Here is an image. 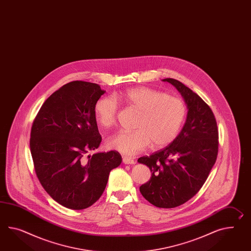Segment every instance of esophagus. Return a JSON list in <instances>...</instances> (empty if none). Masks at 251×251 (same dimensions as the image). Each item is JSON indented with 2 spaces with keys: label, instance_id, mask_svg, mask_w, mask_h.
Instances as JSON below:
<instances>
[{
  "label": "esophagus",
  "instance_id": "1",
  "mask_svg": "<svg viewBox=\"0 0 251 251\" xmlns=\"http://www.w3.org/2000/svg\"><path fill=\"white\" fill-rule=\"evenodd\" d=\"M123 161L124 164H135L136 163L134 159H130V158H128V157H124L123 159Z\"/></svg>",
  "mask_w": 251,
  "mask_h": 251
}]
</instances>
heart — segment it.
I'll return each mask as SVG.
<instances>
[{
	"label": "heart",
	"mask_w": 251,
	"mask_h": 251,
	"mask_svg": "<svg viewBox=\"0 0 251 251\" xmlns=\"http://www.w3.org/2000/svg\"><path fill=\"white\" fill-rule=\"evenodd\" d=\"M116 101L139 112L134 124L136 129L119 131L107 142L110 149L127 156L141 152L151 143L153 149L171 144L179 133L186 117V106L180 99L147 87H137L116 94L113 99L99 100L95 117L104 128L116 123Z\"/></svg>",
	"instance_id": "1"
}]
</instances>
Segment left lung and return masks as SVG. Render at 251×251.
<instances>
[{
	"instance_id": "left-lung-1",
	"label": "left lung",
	"mask_w": 251,
	"mask_h": 251,
	"mask_svg": "<svg viewBox=\"0 0 251 251\" xmlns=\"http://www.w3.org/2000/svg\"><path fill=\"white\" fill-rule=\"evenodd\" d=\"M181 93L188 107L182 130L169 146L138 159L151 177L140 187L142 196L158 208H171L200 191L214 166L219 151V130L208 104L180 81L164 79Z\"/></svg>"
}]
</instances>
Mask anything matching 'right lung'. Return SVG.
Listing matches in <instances>:
<instances>
[{"label": "right lung", "instance_id": "right-lung-1", "mask_svg": "<svg viewBox=\"0 0 251 251\" xmlns=\"http://www.w3.org/2000/svg\"><path fill=\"white\" fill-rule=\"evenodd\" d=\"M104 92L96 83L71 81L44 101L32 123L30 149L37 177L65 208L92 206L102 195L110 171L122 163L116 151L88 155L101 142L95 105Z\"/></svg>", "mask_w": 251, "mask_h": 251}]
</instances>
